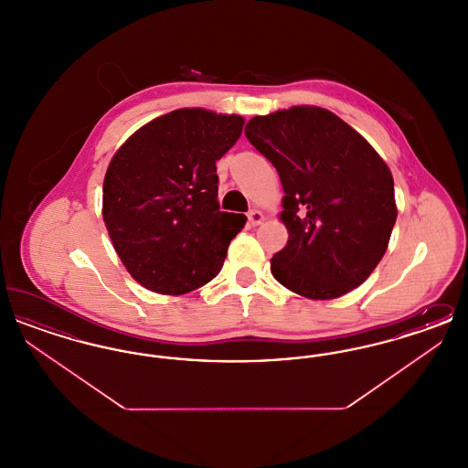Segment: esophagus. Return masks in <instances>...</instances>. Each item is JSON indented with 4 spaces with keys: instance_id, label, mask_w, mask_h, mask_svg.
Returning <instances> with one entry per match:
<instances>
[{
    "instance_id": "34e87169",
    "label": "esophagus",
    "mask_w": 468,
    "mask_h": 468,
    "mask_svg": "<svg viewBox=\"0 0 468 468\" xmlns=\"http://www.w3.org/2000/svg\"><path fill=\"white\" fill-rule=\"evenodd\" d=\"M247 219H249L250 226H260V224L265 221V216H263V212H260V210H250V212L247 214Z\"/></svg>"
}]
</instances>
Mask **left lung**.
Listing matches in <instances>:
<instances>
[{"label":"left lung","instance_id":"obj_1","mask_svg":"<svg viewBox=\"0 0 468 468\" xmlns=\"http://www.w3.org/2000/svg\"><path fill=\"white\" fill-rule=\"evenodd\" d=\"M247 140L275 166L288 244L271 275L311 300L363 284L382 260L397 221L393 176L376 149L334 112L311 105L256 115Z\"/></svg>","mask_w":468,"mask_h":468}]
</instances>
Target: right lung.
Here are the masks:
<instances>
[{
  "mask_svg": "<svg viewBox=\"0 0 468 468\" xmlns=\"http://www.w3.org/2000/svg\"><path fill=\"white\" fill-rule=\"evenodd\" d=\"M244 122L178 109L142 126L112 157L101 214L117 256L144 288L177 296L221 271L247 218L219 210L216 161Z\"/></svg>",
  "mask_w": 468,
  "mask_h": 468,
  "instance_id": "right-lung-1",
  "label": "right lung"
}]
</instances>
